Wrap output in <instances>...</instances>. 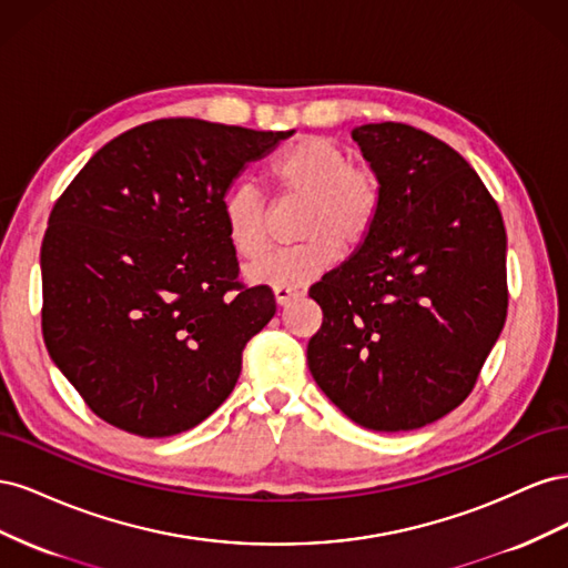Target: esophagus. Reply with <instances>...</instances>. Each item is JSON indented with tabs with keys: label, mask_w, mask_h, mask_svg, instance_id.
<instances>
[{
	"label": "esophagus",
	"mask_w": 568,
	"mask_h": 568,
	"mask_svg": "<svg viewBox=\"0 0 568 568\" xmlns=\"http://www.w3.org/2000/svg\"><path fill=\"white\" fill-rule=\"evenodd\" d=\"M301 296L298 288H291V286H274V301H277L280 305H286L294 298Z\"/></svg>",
	"instance_id": "esophagus-1"
}]
</instances>
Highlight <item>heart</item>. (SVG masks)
<instances>
[{
  "label": "heart",
  "instance_id": "b5f03b06",
  "mask_svg": "<svg viewBox=\"0 0 568 568\" xmlns=\"http://www.w3.org/2000/svg\"><path fill=\"white\" fill-rule=\"evenodd\" d=\"M282 199H303L296 234L301 244L274 251L246 270L248 280L270 286H303L329 270L341 248H357L382 209V186L367 168L326 136H301L270 165ZM222 225L232 251L255 261L270 242V209L253 184H236L222 199Z\"/></svg>",
  "mask_w": 568,
  "mask_h": 568
}]
</instances>
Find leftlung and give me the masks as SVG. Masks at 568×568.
I'll return each mask as SVG.
<instances>
[{
  "instance_id": "1",
  "label": "left lung",
  "mask_w": 568,
  "mask_h": 568,
  "mask_svg": "<svg viewBox=\"0 0 568 568\" xmlns=\"http://www.w3.org/2000/svg\"><path fill=\"white\" fill-rule=\"evenodd\" d=\"M382 186L359 248L311 286L313 379L372 432H412L471 393L507 317V234L459 153L403 123L353 130Z\"/></svg>"
}]
</instances>
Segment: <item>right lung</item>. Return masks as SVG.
Returning <instances> with one entry per match:
<instances>
[{
	"label": "right lung",
	"instance_id": "right-lung-1",
	"mask_svg": "<svg viewBox=\"0 0 568 568\" xmlns=\"http://www.w3.org/2000/svg\"><path fill=\"white\" fill-rule=\"evenodd\" d=\"M291 134L151 120L101 146L54 203L42 334L97 417L165 438L227 400L277 303L236 280L220 205L246 163Z\"/></svg>",
	"mask_w": 568,
	"mask_h": 568
}]
</instances>
